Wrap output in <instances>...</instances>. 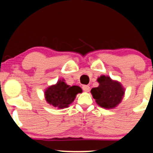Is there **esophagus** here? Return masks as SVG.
Here are the masks:
<instances>
[{
  "label": "esophagus",
  "instance_id": "obj_1",
  "mask_svg": "<svg viewBox=\"0 0 153 153\" xmlns=\"http://www.w3.org/2000/svg\"><path fill=\"white\" fill-rule=\"evenodd\" d=\"M82 88H83V90L85 92H88L90 91V87L88 86V85H83V86L82 87Z\"/></svg>",
  "mask_w": 153,
  "mask_h": 153
}]
</instances>
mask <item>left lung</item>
<instances>
[{
	"instance_id": "left-lung-1",
	"label": "left lung",
	"mask_w": 153,
	"mask_h": 153,
	"mask_svg": "<svg viewBox=\"0 0 153 153\" xmlns=\"http://www.w3.org/2000/svg\"><path fill=\"white\" fill-rule=\"evenodd\" d=\"M97 80L99 86L92 88L91 93L97 105L105 109L116 107L125 94V88L121 83L104 75L99 77Z\"/></svg>"
}]
</instances>
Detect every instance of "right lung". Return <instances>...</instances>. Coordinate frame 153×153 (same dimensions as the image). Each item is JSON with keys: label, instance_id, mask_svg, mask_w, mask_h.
<instances>
[{"label": "right lung", "instance_id": "add662e5", "mask_svg": "<svg viewBox=\"0 0 153 153\" xmlns=\"http://www.w3.org/2000/svg\"><path fill=\"white\" fill-rule=\"evenodd\" d=\"M82 93L81 88L78 85L70 86L64 79L58 80L54 85L48 86L45 90L44 96L47 103L59 109L68 107L75 100L76 95Z\"/></svg>", "mask_w": 153, "mask_h": 153}]
</instances>
